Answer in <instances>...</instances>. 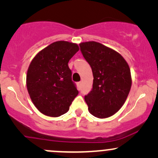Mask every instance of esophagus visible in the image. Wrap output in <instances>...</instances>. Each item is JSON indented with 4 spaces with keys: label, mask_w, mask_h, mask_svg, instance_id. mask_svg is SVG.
<instances>
[{
    "label": "esophagus",
    "mask_w": 158,
    "mask_h": 158,
    "mask_svg": "<svg viewBox=\"0 0 158 158\" xmlns=\"http://www.w3.org/2000/svg\"><path fill=\"white\" fill-rule=\"evenodd\" d=\"M77 86H78V88H79V90H80L81 87V81H79V82L77 83Z\"/></svg>",
    "instance_id": "34e87169"
}]
</instances>
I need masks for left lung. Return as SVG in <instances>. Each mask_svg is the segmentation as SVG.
<instances>
[{"instance_id":"1","label":"left lung","mask_w":158,"mask_h":158,"mask_svg":"<svg viewBox=\"0 0 158 158\" xmlns=\"http://www.w3.org/2000/svg\"><path fill=\"white\" fill-rule=\"evenodd\" d=\"M85 60L91 67L93 88L85 100L97 118L115 114L126 102L131 87L129 66L119 52L96 41L79 44Z\"/></svg>"}]
</instances>
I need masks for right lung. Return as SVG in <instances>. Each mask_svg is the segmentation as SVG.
Here are the masks:
<instances>
[{"mask_svg": "<svg viewBox=\"0 0 158 158\" xmlns=\"http://www.w3.org/2000/svg\"><path fill=\"white\" fill-rule=\"evenodd\" d=\"M79 48L64 41L52 43L38 52L27 73V88L32 102L41 113L58 117L68 111L79 94L68 61Z\"/></svg>", "mask_w": 158, "mask_h": 158, "instance_id": "right-lung-1", "label": "right lung"}]
</instances>
